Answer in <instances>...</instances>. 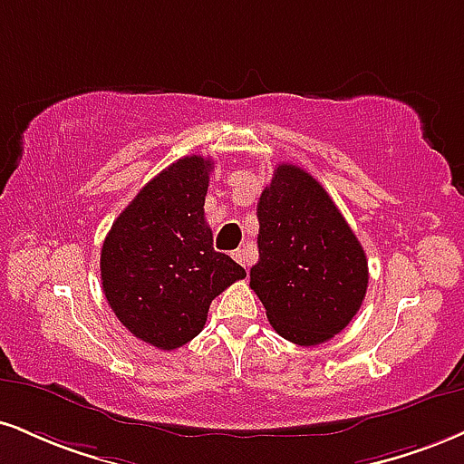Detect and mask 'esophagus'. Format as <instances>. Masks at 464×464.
<instances>
[{
  "instance_id": "34e87169",
  "label": "esophagus",
  "mask_w": 464,
  "mask_h": 464,
  "mask_svg": "<svg viewBox=\"0 0 464 464\" xmlns=\"http://www.w3.org/2000/svg\"><path fill=\"white\" fill-rule=\"evenodd\" d=\"M233 259H236L237 264H242L244 267H248V256L244 250H233Z\"/></svg>"
}]
</instances>
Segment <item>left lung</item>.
I'll return each instance as SVG.
<instances>
[{
	"mask_svg": "<svg viewBox=\"0 0 464 464\" xmlns=\"http://www.w3.org/2000/svg\"><path fill=\"white\" fill-rule=\"evenodd\" d=\"M259 261L250 289L272 328L298 345L348 326L367 292V256L328 192L309 172L278 164L256 203Z\"/></svg>",
	"mask_w": 464,
	"mask_h": 464,
	"instance_id": "8db88e82",
	"label": "left lung"
}]
</instances>
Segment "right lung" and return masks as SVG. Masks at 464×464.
<instances>
[{
  "instance_id": "1",
  "label": "right lung",
  "mask_w": 464,
  "mask_h": 464,
  "mask_svg": "<svg viewBox=\"0 0 464 464\" xmlns=\"http://www.w3.org/2000/svg\"><path fill=\"white\" fill-rule=\"evenodd\" d=\"M214 161L177 160L144 186L111 225L102 248L103 294L133 337L160 350L192 342L211 300L246 276L211 246L205 197Z\"/></svg>"
}]
</instances>
